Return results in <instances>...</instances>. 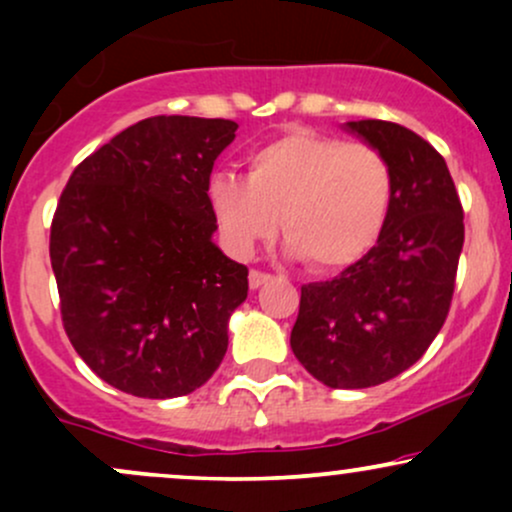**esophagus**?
Instances as JSON below:
<instances>
[{"instance_id":"1","label":"esophagus","mask_w":512,"mask_h":512,"mask_svg":"<svg viewBox=\"0 0 512 512\" xmlns=\"http://www.w3.org/2000/svg\"><path fill=\"white\" fill-rule=\"evenodd\" d=\"M272 279V276H269L267 272H260V269H250V276H248V284H250V289L255 291V289H260V286H264L267 284V281Z\"/></svg>"}]
</instances>
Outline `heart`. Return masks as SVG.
<instances>
[{
	"instance_id": "1",
	"label": "heart",
	"mask_w": 512,
	"mask_h": 512,
	"mask_svg": "<svg viewBox=\"0 0 512 512\" xmlns=\"http://www.w3.org/2000/svg\"><path fill=\"white\" fill-rule=\"evenodd\" d=\"M209 207L228 248L250 255L284 219L289 250L313 272H342L383 236L392 170L378 149L291 129L248 158V180L216 175Z\"/></svg>"
}]
</instances>
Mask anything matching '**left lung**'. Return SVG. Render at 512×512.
<instances>
[{
  "mask_svg": "<svg viewBox=\"0 0 512 512\" xmlns=\"http://www.w3.org/2000/svg\"><path fill=\"white\" fill-rule=\"evenodd\" d=\"M392 170L383 236L330 281L301 286L291 349L327 387H373L414 366L450 313L464 211L445 158L387 120L349 122Z\"/></svg>",
  "mask_w": 512,
  "mask_h": 512,
  "instance_id": "left-lung-1",
  "label": "left lung"
}]
</instances>
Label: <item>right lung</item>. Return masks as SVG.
Listing matches in <instances>:
<instances>
[{
    "mask_svg": "<svg viewBox=\"0 0 512 512\" xmlns=\"http://www.w3.org/2000/svg\"><path fill=\"white\" fill-rule=\"evenodd\" d=\"M236 129L221 117H146L86 156L57 202L50 262L64 332L127 395H190L226 356L248 267L211 243L207 192Z\"/></svg>",
    "mask_w": 512,
    "mask_h": 512,
    "instance_id": "right-lung-1",
    "label": "right lung"
}]
</instances>
